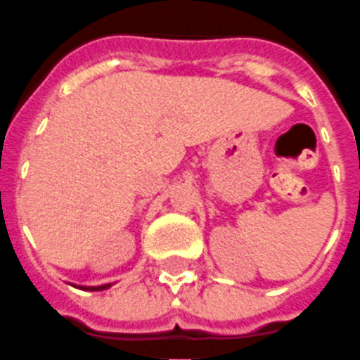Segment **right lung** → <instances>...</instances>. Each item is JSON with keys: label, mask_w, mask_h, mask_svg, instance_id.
Wrapping results in <instances>:
<instances>
[{"label": "right lung", "mask_w": 360, "mask_h": 360, "mask_svg": "<svg viewBox=\"0 0 360 360\" xmlns=\"http://www.w3.org/2000/svg\"><path fill=\"white\" fill-rule=\"evenodd\" d=\"M109 286H111V284H103V286H91V288H83V290H91V292H94V290H96V292H98V290H108Z\"/></svg>", "instance_id": "obj_1"}]
</instances>
